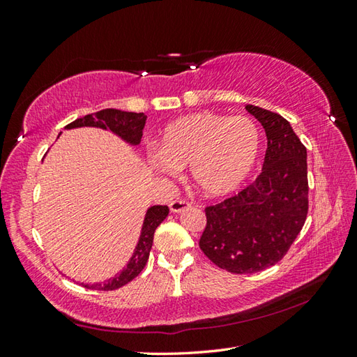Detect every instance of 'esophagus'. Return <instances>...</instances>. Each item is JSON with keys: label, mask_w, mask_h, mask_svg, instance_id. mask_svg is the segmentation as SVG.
Instances as JSON below:
<instances>
[{"label": "esophagus", "mask_w": 357, "mask_h": 357, "mask_svg": "<svg viewBox=\"0 0 357 357\" xmlns=\"http://www.w3.org/2000/svg\"><path fill=\"white\" fill-rule=\"evenodd\" d=\"M188 207H190V204L185 202V201H181V199H176V201H173V202L170 204L172 213H181V211L187 210Z\"/></svg>", "instance_id": "esophagus-1"}]
</instances>
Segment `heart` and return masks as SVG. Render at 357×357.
Instances as JSON below:
<instances>
[{
  "instance_id": "obj_1",
  "label": "heart",
  "mask_w": 357,
  "mask_h": 357,
  "mask_svg": "<svg viewBox=\"0 0 357 357\" xmlns=\"http://www.w3.org/2000/svg\"><path fill=\"white\" fill-rule=\"evenodd\" d=\"M261 151V130L247 116L192 113L167 126L153 165L167 174L190 165L193 185L224 198L245 183Z\"/></svg>"
}]
</instances>
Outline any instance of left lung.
<instances>
[{"instance_id": "1", "label": "left lung", "mask_w": 357, "mask_h": 357, "mask_svg": "<svg viewBox=\"0 0 357 357\" xmlns=\"http://www.w3.org/2000/svg\"><path fill=\"white\" fill-rule=\"evenodd\" d=\"M245 109L267 135L262 172L238 195L206 208L207 225L199 239L211 262L236 275L278 264L308 213L305 146L278 113L250 104Z\"/></svg>"}]
</instances>
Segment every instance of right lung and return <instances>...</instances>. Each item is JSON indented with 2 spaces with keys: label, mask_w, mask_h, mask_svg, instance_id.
I'll list each match as a JSON object with an SVG mask.
<instances>
[{
  "label": "right lung",
  "mask_w": 357,
  "mask_h": 357,
  "mask_svg": "<svg viewBox=\"0 0 357 357\" xmlns=\"http://www.w3.org/2000/svg\"><path fill=\"white\" fill-rule=\"evenodd\" d=\"M147 116L144 113H135V112H123L116 109H104L101 112L92 113V115H86L82 118L75 119L73 123L66 126V128H77V127H98L104 128V130H110L112 133L118 135L121 139L130 144V146H138L142 138V130L146 126ZM169 215V207L167 206H153L147 210L146 218H144L141 236L138 244L135 247V252L128 261L127 267L118 273L115 278L107 279L102 284H81L86 288H92V290H102L110 291L116 290V288L123 287L130 282L136 276L139 275L142 268L146 267L151 244H153V234L164 219Z\"/></svg>",
  "instance_id": "add662e5"
}]
</instances>
